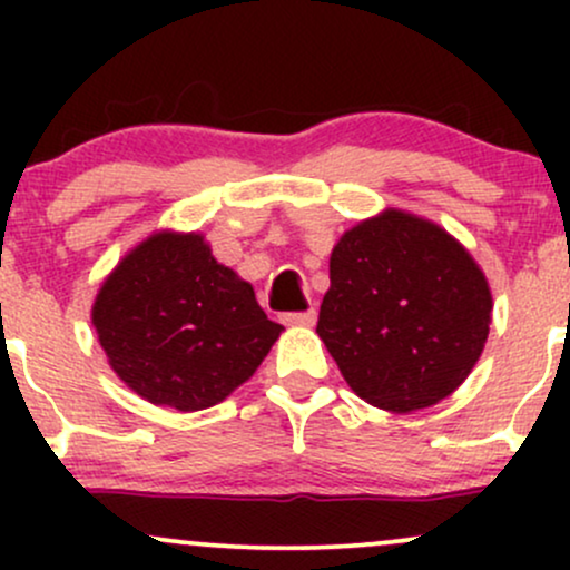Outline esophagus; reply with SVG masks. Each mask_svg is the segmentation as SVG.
<instances>
[{
    "label": "esophagus",
    "mask_w": 570,
    "mask_h": 570,
    "mask_svg": "<svg viewBox=\"0 0 570 570\" xmlns=\"http://www.w3.org/2000/svg\"><path fill=\"white\" fill-rule=\"evenodd\" d=\"M316 307H307V311H294V313H284V324H299V326H311L316 324Z\"/></svg>",
    "instance_id": "1"
}]
</instances>
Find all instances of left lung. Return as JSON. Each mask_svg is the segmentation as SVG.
Listing matches in <instances>:
<instances>
[{"label": "left lung", "mask_w": 570, "mask_h": 570, "mask_svg": "<svg viewBox=\"0 0 570 570\" xmlns=\"http://www.w3.org/2000/svg\"><path fill=\"white\" fill-rule=\"evenodd\" d=\"M318 337L358 396L412 412L466 381L488 340V281L448 233L402 212L362 222L330 259Z\"/></svg>", "instance_id": "1"}]
</instances>
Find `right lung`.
I'll list each match as a JSON object with an SVG mask.
<instances>
[{"label":"right lung","instance_id":"right-lung-1","mask_svg":"<svg viewBox=\"0 0 570 570\" xmlns=\"http://www.w3.org/2000/svg\"><path fill=\"white\" fill-rule=\"evenodd\" d=\"M94 326L120 381L179 412L222 402L281 335L200 235L174 233L153 235L117 265L96 297Z\"/></svg>","mask_w":570,"mask_h":570}]
</instances>
